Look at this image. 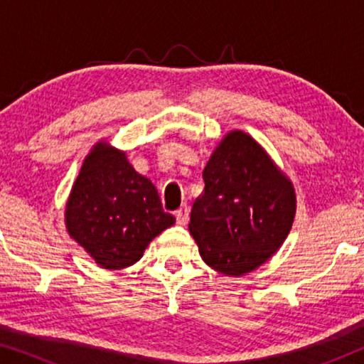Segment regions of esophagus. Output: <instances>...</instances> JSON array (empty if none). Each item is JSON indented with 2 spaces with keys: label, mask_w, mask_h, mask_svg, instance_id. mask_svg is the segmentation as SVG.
Instances as JSON below:
<instances>
[{
  "label": "esophagus",
  "mask_w": 364,
  "mask_h": 364,
  "mask_svg": "<svg viewBox=\"0 0 364 364\" xmlns=\"http://www.w3.org/2000/svg\"><path fill=\"white\" fill-rule=\"evenodd\" d=\"M176 218L178 225H187L188 223V207L183 205L176 212Z\"/></svg>",
  "instance_id": "esophagus-1"
}]
</instances>
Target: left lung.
<instances>
[{
  "mask_svg": "<svg viewBox=\"0 0 364 364\" xmlns=\"http://www.w3.org/2000/svg\"><path fill=\"white\" fill-rule=\"evenodd\" d=\"M188 230L202 260L227 277L263 265L283 245L296 212V193L287 173L243 131L218 142L203 168Z\"/></svg>",
  "mask_w": 364,
  "mask_h": 364,
  "instance_id": "8db88e82",
  "label": "left lung"
}]
</instances>
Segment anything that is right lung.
I'll return each mask as SVG.
<instances>
[{"mask_svg":"<svg viewBox=\"0 0 364 364\" xmlns=\"http://www.w3.org/2000/svg\"><path fill=\"white\" fill-rule=\"evenodd\" d=\"M64 223L99 267L119 270L141 260L176 217L164 212L156 186L132 167L126 152L99 141L73 183Z\"/></svg>","mask_w":364,"mask_h":364,"instance_id":"obj_1","label":"right lung"}]
</instances>
